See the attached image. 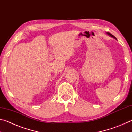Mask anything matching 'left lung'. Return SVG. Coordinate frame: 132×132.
<instances>
[{
  "instance_id": "8db88e82",
  "label": "left lung",
  "mask_w": 132,
  "mask_h": 132,
  "mask_svg": "<svg viewBox=\"0 0 132 132\" xmlns=\"http://www.w3.org/2000/svg\"><path fill=\"white\" fill-rule=\"evenodd\" d=\"M107 34H108V35H110V36H111L112 37L114 38H115L116 39H117V38H116V37H115V36H113V35L112 34H111V33H109V32H108V33H107Z\"/></svg>"
}]
</instances>
